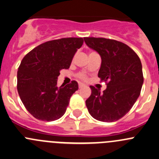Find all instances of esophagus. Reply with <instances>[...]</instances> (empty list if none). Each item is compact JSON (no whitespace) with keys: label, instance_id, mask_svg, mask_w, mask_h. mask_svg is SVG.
<instances>
[{"label":"esophagus","instance_id":"34e87169","mask_svg":"<svg viewBox=\"0 0 159 159\" xmlns=\"http://www.w3.org/2000/svg\"><path fill=\"white\" fill-rule=\"evenodd\" d=\"M85 87V85H84V84H81V83H80L79 84V89H82V88Z\"/></svg>","mask_w":159,"mask_h":159}]
</instances>
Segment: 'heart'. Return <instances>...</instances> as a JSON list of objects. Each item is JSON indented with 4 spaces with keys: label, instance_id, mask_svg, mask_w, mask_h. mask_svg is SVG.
Listing matches in <instances>:
<instances>
[{
    "label": "heart",
    "instance_id": "1",
    "mask_svg": "<svg viewBox=\"0 0 159 159\" xmlns=\"http://www.w3.org/2000/svg\"><path fill=\"white\" fill-rule=\"evenodd\" d=\"M79 78H81V79H83V80H86V79H87V77H86V75H84V74H80V75H79Z\"/></svg>",
    "mask_w": 159,
    "mask_h": 159
}]
</instances>
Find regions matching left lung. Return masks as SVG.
I'll return each mask as SVG.
<instances>
[{"label":"left lung","instance_id":"8db88e82","mask_svg":"<svg viewBox=\"0 0 159 159\" xmlns=\"http://www.w3.org/2000/svg\"><path fill=\"white\" fill-rule=\"evenodd\" d=\"M90 48L102 58L98 78L108 81L107 89L90 86L91 94L86 100L90 115L98 121L112 122L122 118L140 95L144 81L140 58L127 44L104 38H84Z\"/></svg>","mask_w":159,"mask_h":159}]
</instances>
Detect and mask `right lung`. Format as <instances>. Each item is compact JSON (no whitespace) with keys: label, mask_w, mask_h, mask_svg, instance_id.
Listing matches in <instances>:
<instances>
[{"label":"right lung","mask_w":159,"mask_h":159,"mask_svg":"<svg viewBox=\"0 0 159 159\" xmlns=\"http://www.w3.org/2000/svg\"><path fill=\"white\" fill-rule=\"evenodd\" d=\"M82 38L47 41L30 51L17 70V91L30 115L41 121L59 119L65 113L78 82L57 86L60 70L68 69L74 55L82 46Z\"/></svg>","instance_id":"1"}]
</instances>
